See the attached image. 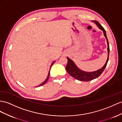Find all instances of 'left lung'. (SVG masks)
Returning a JSON list of instances; mask_svg holds the SVG:
<instances>
[{
    "label": "left lung",
    "mask_w": 122,
    "mask_h": 122,
    "mask_svg": "<svg viewBox=\"0 0 122 122\" xmlns=\"http://www.w3.org/2000/svg\"><path fill=\"white\" fill-rule=\"evenodd\" d=\"M92 21H94V22L97 25V26H98L99 28L103 31L104 36L106 37V40H107V42L108 44V58L105 64L104 65V66L102 67L101 68H100L99 70L94 71H92V72H86V71H85L80 70L78 67H77L76 64H75L74 62L71 60V59L67 57V64L65 68H66V70L67 71V73L69 74L71 76L75 78V79L80 81H89L94 79L96 78L99 77L102 74L103 71H104L105 68H106V66H107V64L109 60L110 49H109V44L108 42V40L107 39V35H106V30L97 21L93 20Z\"/></svg>",
    "instance_id": "left-lung-1"
}]
</instances>
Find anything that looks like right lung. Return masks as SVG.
I'll return each mask as SVG.
<instances>
[{"label":"right lung","instance_id":"1","mask_svg":"<svg viewBox=\"0 0 122 122\" xmlns=\"http://www.w3.org/2000/svg\"><path fill=\"white\" fill-rule=\"evenodd\" d=\"M55 63V62H53L52 63V64H51V67L52 66V65H53V64H54ZM50 69H51V68H50ZM49 74H50V70H49V73H48V76H47V78L46 79V80L44 81L43 83H42L41 84V85H40L39 86H43V85H44V84H45L46 83V82L47 81V80H48V78H49Z\"/></svg>","mask_w":122,"mask_h":122}]
</instances>
